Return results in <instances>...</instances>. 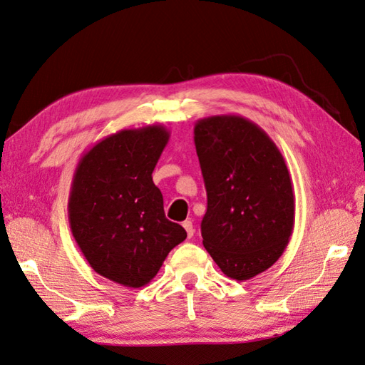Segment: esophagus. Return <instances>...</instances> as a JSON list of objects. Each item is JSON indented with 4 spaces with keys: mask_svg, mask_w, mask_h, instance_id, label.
<instances>
[{
    "mask_svg": "<svg viewBox=\"0 0 365 365\" xmlns=\"http://www.w3.org/2000/svg\"><path fill=\"white\" fill-rule=\"evenodd\" d=\"M182 227H184L185 232H187V236H189V237H192L193 233H195V230H193V225H192L190 220H184V222H182Z\"/></svg>",
    "mask_w": 365,
    "mask_h": 365,
    "instance_id": "obj_1",
    "label": "esophagus"
}]
</instances>
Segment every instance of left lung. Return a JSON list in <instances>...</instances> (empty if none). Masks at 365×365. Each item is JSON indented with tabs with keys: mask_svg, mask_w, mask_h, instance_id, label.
<instances>
[{
	"mask_svg": "<svg viewBox=\"0 0 365 365\" xmlns=\"http://www.w3.org/2000/svg\"><path fill=\"white\" fill-rule=\"evenodd\" d=\"M193 141L207 193L203 245L225 274L249 280L284 254L294 227V193L284 155L240 115L198 120Z\"/></svg>",
	"mask_w": 365,
	"mask_h": 365,
	"instance_id": "obj_1",
	"label": "left lung"
}]
</instances>
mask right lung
Instances as JSON below:
<instances>
[{"label":"right lung","mask_w":365,"mask_h":365,"mask_svg":"<svg viewBox=\"0 0 365 365\" xmlns=\"http://www.w3.org/2000/svg\"><path fill=\"white\" fill-rule=\"evenodd\" d=\"M168 138L160 124L123 129L77 163L68 203L71 232L89 266L115 284H150L170 250L187 237L165 217L153 182Z\"/></svg>","instance_id":"right-lung-1"}]
</instances>
